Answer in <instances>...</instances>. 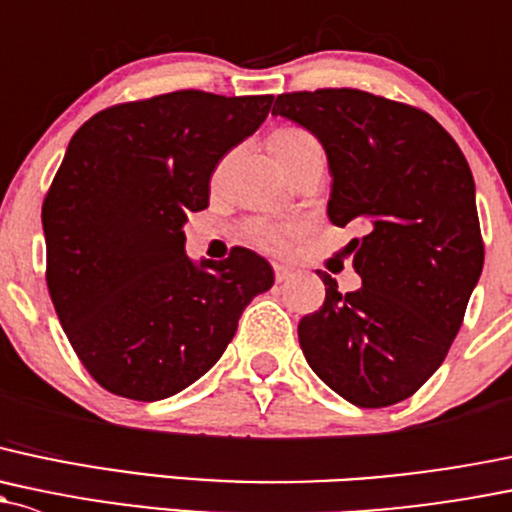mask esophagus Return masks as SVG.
I'll return each mask as SVG.
<instances>
[{
	"instance_id": "esophagus-1",
	"label": "esophagus",
	"mask_w": 512,
	"mask_h": 512,
	"mask_svg": "<svg viewBox=\"0 0 512 512\" xmlns=\"http://www.w3.org/2000/svg\"><path fill=\"white\" fill-rule=\"evenodd\" d=\"M292 274H294L292 267H287V265H274V279H277V282H287V279L292 277Z\"/></svg>"
}]
</instances>
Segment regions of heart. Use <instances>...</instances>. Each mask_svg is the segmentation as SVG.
<instances>
[{
    "mask_svg": "<svg viewBox=\"0 0 512 512\" xmlns=\"http://www.w3.org/2000/svg\"><path fill=\"white\" fill-rule=\"evenodd\" d=\"M270 149L274 157L284 164V161L292 159L294 154L306 152V149H319V142H316V139L301 127H279L272 132ZM245 235L247 240L255 242L257 247L270 252L284 250V242H287V228L274 223H265V220H252V223H247Z\"/></svg>",
    "mask_w": 512,
    "mask_h": 512,
    "instance_id": "heart-1",
    "label": "heart"
}]
</instances>
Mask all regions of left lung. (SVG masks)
Instances as JSON below:
<instances>
[{
  "mask_svg": "<svg viewBox=\"0 0 512 512\" xmlns=\"http://www.w3.org/2000/svg\"><path fill=\"white\" fill-rule=\"evenodd\" d=\"M272 115L306 127L326 149L328 218L360 225L353 267L363 287L299 321L316 375L353 405L407 400L444 363L483 270L476 186L459 144L419 107L355 88L277 95Z\"/></svg>",
  "mask_w": 512,
  "mask_h": 512,
  "instance_id": "obj_1",
  "label": "left lung"
}]
</instances>
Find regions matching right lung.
I'll list each match as a JSON object with an SVG mask.
<instances>
[{"instance_id":"obj_1","label":"right lung","mask_w":512,"mask_h":512,"mask_svg":"<svg viewBox=\"0 0 512 512\" xmlns=\"http://www.w3.org/2000/svg\"><path fill=\"white\" fill-rule=\"evenodd\" d=\"M272 100L176 90L107 107L73 134L41 208L46 284L75 355L112 395L154 402L196 383L274 284L245 247L196 267L181 230Z\"/></svg>"}]
</instances>
